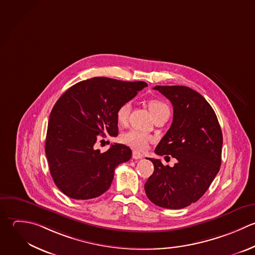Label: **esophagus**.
<instances>
[{
  "mask_svg": "<svg viewBox=\"0 0 255 255\" xmlns=\"http://www.w3.org/2000/svg\"><path fill=\"white\" fill-rule=\"evenodd\" d=\"M132 157H133V159H135V160H139V159H142V158H143V155H142L140 152H138V151H133Z\"/></svg>",
  "mask_w": 255,
  "mask_h": 255,
  "instance_id": "34e87169",
  "label": "esophagus"
}]
</instances>
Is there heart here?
<instances>
[{
	"instance_id": "1",
	"label": "heart",
	"mask_w": 255,
	"mask_h": 255,
	"mask_svg": "<svg viewBox=\"0 0 255 255\" xmlns=\"http://www.w3.org/2000/svg\"><path fill=\"white\" fill-rule=\"evenodd\" d=\"M148 106L154 117L161 112L169 111V107L167 106V104L159 99H150L148 101ZM130 109V102H124L121 105H119L116 109L115 119L119 126H124L127 124ZM151 140V136L137 130H129L120 136V141L123 144L136 150H144Z\"/></svg>"
}]
</instances>
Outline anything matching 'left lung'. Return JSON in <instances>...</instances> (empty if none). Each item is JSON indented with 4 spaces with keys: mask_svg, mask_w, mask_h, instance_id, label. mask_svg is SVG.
<instances>
[{
    "mask_svg": "<svg viewBox=\"0 0 255 255\" xmlns=\"http://www.w3.org/2000/svg\"><path fill=\"white\" fill-rule=\"evenodd\" d=\"M154 89L174 108L172 125L155 153L170 155L178 162L170 167L149 158L154 173L145 184V192L158 207L183 209L200 200L219 173L223 133L214 109L199 92L179 85H157Z\"/></svg>",
    "mask_w": 255,
    "mask_h": 255,
    "instance_id": "1",
    "label": "left lung"
}]
</instances>
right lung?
<instances>
[{
  "mask_svg": "<svg viewBox=\"0 0 255 255\" xmlns=\"http://www.w3.org/2000/svg\"><path fill=\"white\" fill-rule=\"evenodd\" d=\"M146 86L144 81L93 77L58 98L49 115L45 155L52 180L64 195L90 200L110 188L115 168L129 161L132 151L114 144L101 153L94 144L99 135H118L116 109Z\"/></svg>",
  "mask_w": 255,
  "mask_h": 255,
  "instance_id": "obj_1",
  "label": "right lung"
}]
</instances>
